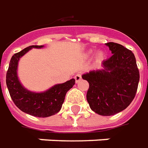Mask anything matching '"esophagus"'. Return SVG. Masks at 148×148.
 <instances>
[{
    "label": "esophagus",
    "mask_w": 148,
    "mask_h": 148,
    "mask_svg": "<svg viewBox=\"0 0 148 148\" xmlns=\"http://www.w3.org/2000/svg\"><path fill=\"white\" fill-rule=\"evenodd\" d=\"M75 80H76V83H78L81 80V74H80V73L76 74V76H75Z\"/></svg>",
    "instance_id": "obj_1"
}]
</instances>
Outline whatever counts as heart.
Instances as JSON below:
<instances>
[{
	"label": "heart",
	"instance_id": "b5f03b06",
	"mask_svg": "<svg viewBox=\"0 0 148 148\" xmlns=\"http://www.w3.org/2000/svg\"><path fill=\"white\" fill-rule=\"evenodd\" d=\"M92 51H89V54H91ZM104 56V54L103 52H101V51H100L98 54H97V57H98V59H102Z\"/></svg>",
	"mask_w": 148,
	"mask_h": 148
}]
</instances>
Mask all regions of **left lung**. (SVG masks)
<instances>
[{"instance_id": "1", "label": "left lung", "mask_w": 148, "mask_h": 148, "mask_svg": "<svg viewBox=\"0 0 148 148\" xmlns=\"http://www.w3.org/2000/svg\"><path fill=\"white\" fill-rule=\"evenodd\" d=\"M106 45L113 56L102 62V69L90 71L82 78L89 84L86 97L92 110L110 116L125 110L133 101L139 72L131 51L115 42Z\"/></svg>"}]
</instances>
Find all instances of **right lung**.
Segmentation results:
<instances>
[{"mask_svg": "<svg viewBox=\"0 0 148 148\" xmlns=\"http://www.w3.org/2000/svg\"><path fill=\"white\" fill-rule=\"evenodd\" d=\"M44 46H29L14 54L10 60L6 73V84L10 97L18 109L34 117L47 118L57 114L61 110L67 92L75 84V79L63 84H57L40 92L25 88L18 79V62L32 48H42Z\"/></svg>", "mask_w": 148, "mask_h": 148, "instance_id": "1", "label": "right lung"}]
</instances>
